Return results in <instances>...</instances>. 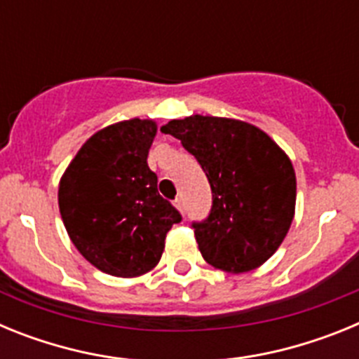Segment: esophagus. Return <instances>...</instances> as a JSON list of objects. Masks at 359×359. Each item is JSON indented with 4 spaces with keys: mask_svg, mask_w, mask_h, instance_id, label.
<instances>
[{
    "mask_svg": "<svg viewBox=\"0 0 359 359\" xmlns=\"http://www.w3.org/2000/svg\"><path fill=\"white\" fill-rule=\"evenodd\" d=\"M174 207H176L177 210L182 212V214H185V201H183L182 196H180V198L174 199Z\"/></svg>",
    "mask_w": 359,
    "mask_h": 359,
    "instance_id": "obj_1",
    "label": "esophagus"
}]
</instances>
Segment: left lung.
<instances>
[{
  "label": "left lung",
  "instance_id": "obj_1",
  "mask_svg": "<svg viewBox=\"0 0 359 359\" xmlns=\"http://www.w3.org/2000/svg\"><path fill=\"white\" fill-rule=\"evenodd\" d=\"M161 131L182 140L210 183V214L192 223L203 259L228 273L264 264L294 215L297 177L286 152L264 131L233 118L192 115Z\"/></svg>",
  "mask_w": 359,
  "mask_h": 359
}]
</instances>
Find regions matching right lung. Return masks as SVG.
I'll return each mask as SVG.
<instances>
[{
    "label": "right lung",
    "mask_w": 359,
    "mask_h": 359,
    "mask_svg": "<svg viewBox=\"0 0 359 359\" xmlns=\"http://www.w3.org/2000/svg\"><path fill=\"white\" fill-rule=\"evenodd\" d=\"M156 122L131 118L95 133L59 183V210L75 248L107 275L138 277L160 262L182 214L158 194L147 154Z\"/></svg>",
    "instance_id": "1"
}]
</instances>
